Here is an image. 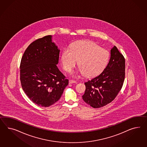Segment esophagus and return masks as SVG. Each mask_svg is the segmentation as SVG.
<instances>
[{"label":"esophagus","mask_w":147,"mask_h":147,"mask_svg":"<svg viewBox=\"0 0 147 147\" xmlns=\"http://www.w3.org/2000/svg\"><path fill=\"white\" fill-rule=\"evenodd\" d=\"M77 82L74 81V80H71L69 81V84H76Z\"/></svg>","instance_id":"obj_1"}]
</instances>
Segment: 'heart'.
Wrapping results in <instances>:
<instances>
[{"mask_svg":"<svg viewBox=\"0 0 147 147\" xmlns=\"http://www.w3.org/2000/svg\"><path fill=\"white\" fill-rule=\"evenodd\" d=\"M109 59L110 53L107 50L89 40L76 42L71 50L64 49L61 56L65 71L71 72L79 61L80 69L74 76L86 74L88 77H94L100 74L107 67Z\"/></svg>","mask_w":147,"mask_h":147,"instance_id":"1","label":"heart"}]
</instances>
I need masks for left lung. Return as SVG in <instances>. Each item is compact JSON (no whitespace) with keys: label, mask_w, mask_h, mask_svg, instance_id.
I'll use <instances>...</instances> for the list:
<instances>
[{"label":"left lung","mask_w":147,"mask_h":147,"mask_svg":"<svg viewBox=\"0 0 147 147\" xmlns=\"http://www.w3.org/2000/svg\"><path fill=\"white\" fill-rule=\"evenodd\" d=\"M125 76V60L114 46L111 50L109 62L99 76L85 82L82 99L94 108L102 107L111 103L123 87Z\"/></svg>","instance_id":"left-lung-1"}]
</instances>
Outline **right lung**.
Listing matches in <instances>:
<instances>
[{"label":"right lung","instance_id":"obj_1","mask_svg":"<svg viewBox=\"0 0 147 147\" xmlns=\"http://www.w3.org/2000/svg\"><path fill=\"white\" fill-rule=\"evenodd\" d=\"M60 50L52 42L51 35L32 42L24 52L20 63L22 89L32 102L49 107L60 98L68 84L57 66Z\"/></svg>","mask_w":147,"mask_h":147}]
</instances>
